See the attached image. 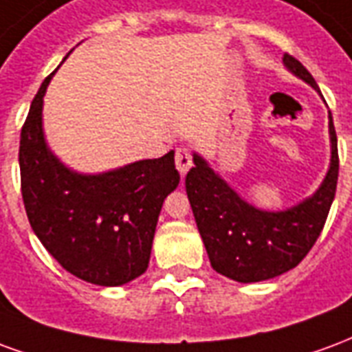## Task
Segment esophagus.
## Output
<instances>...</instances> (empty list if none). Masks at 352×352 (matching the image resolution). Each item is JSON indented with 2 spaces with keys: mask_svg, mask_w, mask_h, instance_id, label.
<instances>
[{
  "mask_svg": "<svg viewBox=\"0 0 352 352\" xmlns=\"http://www.w3.org/2000/svg\"><path fill=\"white\" fill-rule=\"evenodd\" d=\"M174 161H176V168H178L179 173L186 174L191 168V165H193V153H191V150L187 146H179L174 151Z\"/></svg>",
  "mask_w": 352,
  "mask_h": 352,
  "instance_id": "1",
  "label": "esophagus"
}]
</instances>
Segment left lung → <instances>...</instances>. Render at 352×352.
<instances>
[{"label": "left lung", "mask_w": 352, "mask_h": 352, "mask_svg": "<svg viewBox=\"0 0 352 352\" xmlns=\"http://www.w3.org/2000/svg\"><path fill=\"white\" fill-rule=\"evenodd\" d=\"M283 63L317 89L311 73L294 56L285 54ZM330 142V170L319 191L285 212H263L248 204L195 153L186 191L215 272L240 283H253L281 276L302 263L317 242L336 197L340 157L332 116Z\"/></svg>", "instance_id": "1"}]
</instances>
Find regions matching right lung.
Wrapping results in <instances>:
<instances>
[{"mask_svg": "<svg viewBox=\"0 0 352 352\" xmlns=\"http://www.w3.org/2000/svg\"><path fill=\"white\" fill-rule=\"evenodd\" d=\"M52 74L41 84L20 133L25 214L69 274L101 287L127 283L148 268L159 212L178 186L174 151L97 176L69 170L43 135V97Z\"/></svg>", "mask_w": 352, "mask_h": 352, "instance_id": "obj_1", "label": "right lung"}]
</instances>
